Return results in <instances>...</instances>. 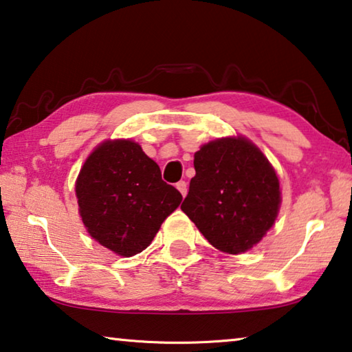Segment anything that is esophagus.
I'll return each mask as SVG.
<instances>
[{"label": "esophagus", "instance_id": "1", "mask_svg": "<svg viewBox=\"0 0 352 352\" xmlns=\"http://www.w3.org/2000/svg\"><path fill=\"white\" fill-rule=\"evenodd\" d=\"M175 186L178 190H180V194L183 195V197L188 194V183L186 182H178Z\"/></svg>", "mask_w": 352, "mask_h": 352}]
</instances>
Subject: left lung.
I'll return each mask as SVG.
<instances>
[{
  "label": "left lung",
  "instance_id": "obj_1",
  "mask_svg": "<svg viewBox=\"0 0 352 352\" xmlns=\"http://www.w3.org/2000/svg\"><path fill=\"white\" fill-rule=\"evenodd\" d=\"M194 168L182 211L220 252H248L275 223L281 205L269 160L252 141L237 136L201 146Z\"/></svg>",
  "mask_w": 352,
  "mask_h": 352
}]
</instances>
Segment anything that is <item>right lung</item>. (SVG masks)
I'll use <instances>...</instances> for the list:
<instances>
[{"instance_id": "1", "label": "right lung", "mask_w": 352, "mask_h": 352, "mask_svg": "<svg viewBox=\"0 0 352 352\" xmlns=\"http://www.w3.org/2000/svg\"><path fill=\"white\" fill-rule=\"evenodd\" d=\"M82 222L94 241L130 258L151 245L160 226L182 201L158 164L130 140L105 141L76 180Z\"/></svg>"}]
</instances>
